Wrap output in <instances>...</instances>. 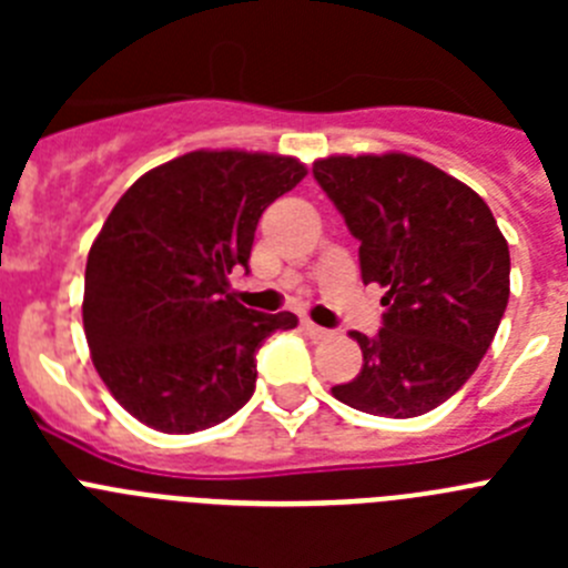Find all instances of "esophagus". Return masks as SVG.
<instances>
[{
	"label": "esophagus",
	"mask_w": 568,
	"mask_h": 568,
	"mask_svg": "<svg viewBox=\"0 0 568 568\" xmlns=\"http://www.w3.org/2000/svg\"><path fill=\"white\" fill-rule=\"evenodd\" d=\"M301 327H304V333L310 335V338H315V341H324V338H329V329H324V327H318V324H313V321H301Z\"/></svg>",
	"instance_id": "1"
}]
</instances>
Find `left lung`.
Masks as SVG:
<instances>
[{
	"label": "left lung",
	"instance_id": "8db88e82",
	"mask_svg": "<svg viewBox=\"0 0 568 568\" xmlns=\"http://www.w3.org/2000/svg\"><path fill=\"white\" fill-rule=\"evenodd\" d=\"M313 175L361 241L364 284L386 287L378 335L353 333L358 378L333 395L384 418L429 413L469 381L498 333L509 244L475 190L415 155H329Z\"/></svg>",
	"mask_w": 568,
	"mask_h": 568
}]
</instances>
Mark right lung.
Wrapping results in <instances>:
<instances>
[{"instance_id":"right-lung-1","label":"right lung","mask_w":568,"mask_h":568,"mask_svg":"<svg viewBox=\"0 0 568 568\" xmlns=\"http://www.w3.org/2000/svg\"><path fill=\"white\" fill-rule=\"evenodd\" d=\"M304 175L290 155L195 150L110 210L84 270V335L113 398L150 429L187 435L239 413L258 346L298 324L239 304L227 275L247 270L261 213Z\"/></svg>"}]
</instances>
